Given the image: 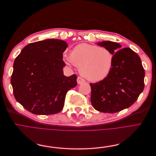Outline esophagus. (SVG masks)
Returning a JSON list of instances; mask_svg holds the SVG:
<instances>
[{
  "label": "esophagus",
  "instance_id": "34e87169",
  "mask_svg": "<svg viewBox=\"0 0 156 156\" xmlns=\"http://www.w3.org/2000/svg\"><path fill=\"white\" fill-rule=\"evenodd\" d=\"M77 83H78L79 84H82V83H84L85 80H84V79H83L82 77H78L77 79Z\"/></svg>",
  "mask_w": 156,
  "mask_h": 156
}]
</instances>
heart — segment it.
<instances>
[{
	"label": "heart",
	"instance_id": "heart-1",
	"mask_svg": "<svg viewBox=\"0 0 156 156\" xmlns=\"http://www.w3.org/2000/svg\"><path fill=\"white\" fill-rule=\"evenodd\" d=\"M64 62L74 65L84 77L91 82L105 79L112 68L114 55L109 49L86 43L73 48L70 55H63Z\"/></svg>",
	"mask_w": 156,
	"mask_h": 156
}]
</instances>
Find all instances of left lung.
<instances>
[{"label":"left lung","instance_id":"8db88e82","mask_svg":"<svg viewBox=\"0 0 156 156\" xmlns=\"http://www.w3.org/2000/svg\"><path fill=\"white\" fill-rule=\"evenodd\" d=\"M98 45L114 55L112 68L108 76L96 83H90L91 101L99 112L115 113L129 107L144 89L145 70L139 56L129 48L112 41Z\"/></svg>","mask_w":156,"mask_h":156}]
</instances>
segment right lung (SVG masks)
I'll use <instances>...</instances> for the list:
<instances>
[{
    "mask_svg": "<svg viewBox=\"0 0 156 156\" xmlns=\"http://www.w3.org/2000/svg\"><path fill=\"white\" fill-rule=\"evenodd\" d=\"M67 47L64 41L46 39L28 44L16 58L11 83L14 98L29 112L51 115L63 109L66 93L77 85L76 75H63Z\"/></svg>",
    "mask_w": 156,
    "mask_h": 156,
    "instance_id": "add662e5",
    "label": "right lung"
}]
</instances>
